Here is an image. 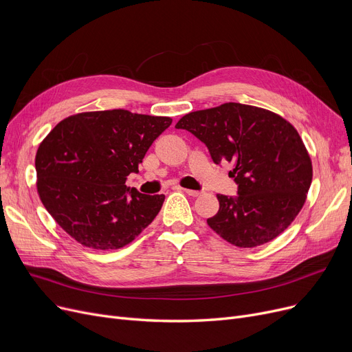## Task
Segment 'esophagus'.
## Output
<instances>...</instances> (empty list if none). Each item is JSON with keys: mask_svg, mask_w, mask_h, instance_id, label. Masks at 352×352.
Returning <instances> with one entry per match:
<instances>
[{"mask_svg": "<svg viewBox=\"0 0 352 352\" xmlns=\"http://www.w3.org/2000/svg\"><path fill=\"white\" fill-rule=\"evenodd\" d=\"M184 192L191 195V197H198L201 192L199 191H195V190H184Z\"/></svg>", "mask_w": 352, "mask_h": 352, "instance_id": "esophagus-1", "label": "esophagus"}]
</instances>
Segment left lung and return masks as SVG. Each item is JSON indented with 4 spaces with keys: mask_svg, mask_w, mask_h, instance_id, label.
Wrapping results in <instances>:
<instances>
[{
    "mask_svg": "<svg viewBox=\"0 0 352 352\" xmlns=\"http://www.w3.org/2000/svg\"><path fill=\"white\" fill-rule=\"evenodd\" d=\"M187 129L208 146L215 164H232L238 195L218 194V212L208 226L239 248L267 244L301 211L312 181V162L291 122L272 111L226 102L184 116Z\"/></svg>",
    "mask_w": 352,
    "mask_h": 352,
    "instance_id": "obj_1",
    "label": "left lung"
}]
</instances>
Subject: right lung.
<instances>
[{
  "mask_svg": "<svg viewBox=\"0 0 352 352\" xmlns=\"http://www.w3.org/2000/svg\"><path fill=\"white\" fill-rule=\"evenodd\" d=\"M170 117L126 109L89 111L54 126L35 155L36 191L51 217L84 247H125L160 212L165 195L129 190L125 179Z\"/></svg>",
  "mask_w": 352,
  "mask_h": 352,
  "instance_id": "add662e5",
  "label": "right lung"
}]
</instances>
